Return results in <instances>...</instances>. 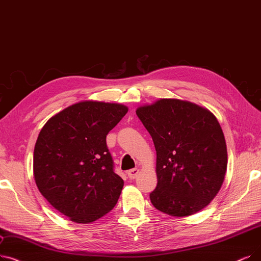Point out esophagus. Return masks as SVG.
<instances>
[{
    "mask_svg": "<svg viewBox=\"0 0 261 261\" xmlns=\"http://www.w3.org/2000/svg\"><path fill=\"white\" fill-rule=\"evenodd\" d=\"M139 173H140V169L139 168H132V169H130V171H128L127 172V175H128V177L130 178V179H134L135 177H137L138 175H139Z\"/></svg>",
    "mask_w": 261,
    "mask_h": 261,
    "instance_id": "1",
    "label": "esophagus"
}]
</instances>
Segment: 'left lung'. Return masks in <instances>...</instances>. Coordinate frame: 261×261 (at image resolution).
Returning a JSON list of instances; mask_svg holds the SVG:
<instances>
[{"label":"left lung","mask_w":261,"mask_h":261,"mask_svg":"<svg viewBox=\"0 0 261 261\" xmlns=\"http://www.w3.org/2000/svg\"><path fill=\"white\" fill-rule=\"evenodd\" d=\"M137 115L156 151L152 205L174 217H188L219 193L227 168L224 133L212 113L189 101L160 99Z\"/></svg>","instance_id":"8db88e82"}]
</instances>
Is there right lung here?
<instances>
[{"mask_svg": "<svg viewBox=\"0 0 261 261\" xmlns=\"http://www.w3.org/2000/svg\"><path fill=\"white\" fill-rule=\"evenodd\" d=\"M127 112L122 105L82 101L51 117L38 135L37 188L73 222L92 223L116 205L123 180L114 172L107 135Z\"/></svg>", "mask_w": 261, "mask_h": 261, "instance_id": "right-lung-1", "label": "right lung"}]
</instances>
